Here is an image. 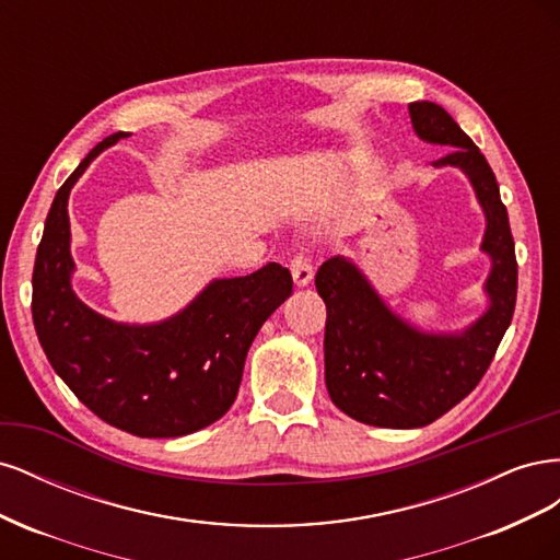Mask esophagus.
<instances>
[{
  "label": "esophagus",
  "mask_w": 560,
  "mask_h": 560,
  "mask_svg": "<svg viewBox=\"0 0 560 560\" xmlns=\"http://www.w3.org/2000/svg\"><path fill=\"white\" fill-rule=\"evenodd\" d=\"M290 270H292V278L299 287H306L313 280V264L308 257H303V254H296L290 261Z\"/></svg>",
  "instance_id": "esophagus-1"
}]
</instances>
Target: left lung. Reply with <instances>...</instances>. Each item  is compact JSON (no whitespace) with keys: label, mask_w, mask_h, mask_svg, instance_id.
Segmentation results:
<instances>
[{"label":"left lung","mask_w":560,"mask_h":560,"mask_svg":"<svg viewBox=\"0 0 560 560\" xmlns=\"http://www.w3.org/2000/svg\"><path fill=\"white\" fill-rule=\"evenodd\" d=\"M420 140L451 151L434 167L453 165L469 177L486 214L481 249L493 268L486 280L488 311L460 334H425L385 306L362 270L343 257L317 268L315 287L327 303L325 381L331 401L374 428H425L479 385L516 306L514 238L486 156L453 116L434 103H411Z\"/></svg>","instance_id":"1"}]
</instances>
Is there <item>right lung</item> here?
Returning <instances> with one entry per match:
<instances>
[{
  "instance_id": "right-lung-1",
  "label": "right lung",
  "mask_w": 560,
  "mask_h": 560,
  "mask_svg": "<svg viewBox=\"0 0 560 560\" xmlns=\"http://www.w3.org/2000/svg\"><path fill=\"white\" fill-rule=\"evenodd\" d=\"M114 132L79 163L48 210L32 273V319L50 366L81 404L135 436H184L212 425L238 395L247 350L264 322L292 294V273L266 264L214 280L159 325H121L72 292L67 198Z\"/></svg>"
}]
</instances>
